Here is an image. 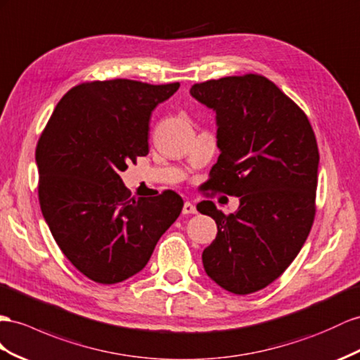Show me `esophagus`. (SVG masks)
Here are the masks:
<instances>
[{"mask_svg": "<svg viewBox=\"0 0 360 360\" xmlns=\"http://www.w3.org/2000/svg\"><path fill=\"white\" fill-rule=\"evenodd\" d=\"M196 213V207L191 204V202H186L182 207V214H195Z\"/></svg>", "mask_w": 360, "mask_h": 360, "instance_id": "obj_1", "label": "esophagus"}]
</instances>
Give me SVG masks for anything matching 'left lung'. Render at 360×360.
<instances>
[{"mask_svg": "<svg viewBox=\"0 0 360 360\" xmlns=\"http://www.w3.org/2000/svg\"><path fill=\"white\" fill-rule=\"evenodd\" d=\"M191 96L213 108L220 155L210 190L240 199L231 214L198 205L217 224L202 254L205 272L236 295L264 289L289 268L316 214L319 150L304 110L262 75L195 84Z\"/></svg>", "mask_w": 360, "mask_h": 360, "instance_id": "8db88e82", "label": "left lung"}]
</instances>
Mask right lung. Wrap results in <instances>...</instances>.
Listing matches in <instances>:
<instances>
[{
    "mask_svg": "<svg viewBox=\"0 0 360 360\" xmlns=\"http://www.w3.org/2000/svg\"><path fill=\"white\" fill-rule=\"evenodd\" d=\"M178 88V82H84L60 98L39 136L44 219L63 255L92 281L115 284L140 272L181 214L174 191L134 199L120 178L149 153L152 110Z\"/></svg>",
    "mask_w": 360,
    "mask_h": 360,
    "instance_id": "obj_1",
    "label": "right lung"
}]
</instances>
